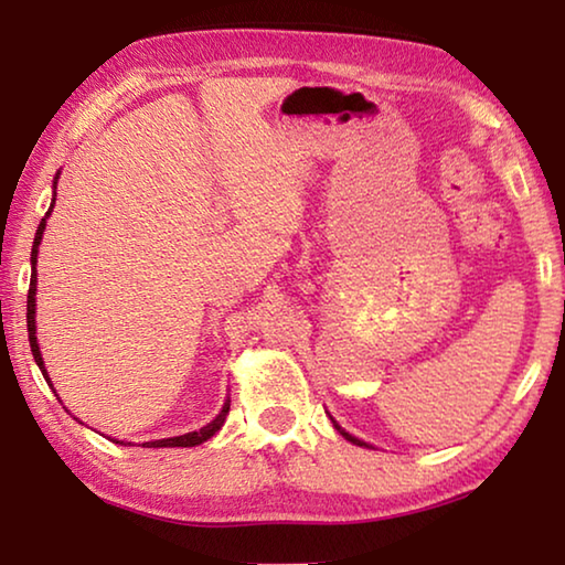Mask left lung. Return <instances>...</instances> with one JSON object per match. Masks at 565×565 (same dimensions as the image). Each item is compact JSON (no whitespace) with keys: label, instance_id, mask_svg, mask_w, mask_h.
<instances>
[{"label":"left lung","instance_id":"obj_1","mask_svg":"<svg viewBox=\"0 0 565 565\" xmlns=\"http://www.w3.org/2000/svg\"><path fill=\"white\" fill-rule=\"evenodd\" d=\"M337 428H339V426H337ZM339 434H341V436H343V438H349V441H351V444H359V446H366V444H361V441H359V438H353V436H349V434H347V431H343V428H339Z\"/></svg>","mask_w":565,"mask_h":565}]
</instances>
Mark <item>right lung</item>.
Here are the masks:
<instances>
[{
  "instance_id": "1",
  "label": "right lung",
  "mask_w": 565,
  "mask_h": 565,
  "mask_svg": "<svg viewBox=\"0 0 565 565\" xmlns=\"http://www.w3.org/2000/svg\"><path fill=\"white\" fill-rule=\"evenodd\" d=\"M56 184V181H54ZM52 206H54V199H52ZM50 206V212H52ZM50 212H46V216H50ZM46 216L40 222V226H36V236H34V246H32V281H30V296H26V331H30V347H32V353H34V361L36 366L42 369V374L46 379V371H44V361H42V353H40V343H36V327H34V294H36V248H40V242H42V234H44V226H46ZM50 381V379H46ZM228 414V401L222 408V414H218L212 424H206L204 428H199V431H191V434H184V436H174V438H161V441H149L145 444L147 448H161V446H199L204 444L206 438H212L218 428H222L224 418Z\"/></svg>"
}]
</instances>
